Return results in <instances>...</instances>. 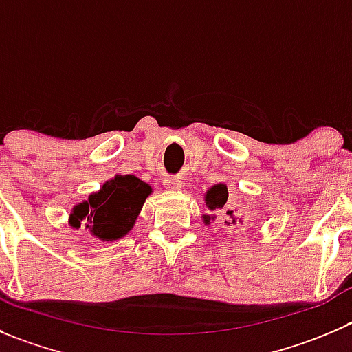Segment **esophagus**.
<instances>
[{
    "instance_id": "34e87169",
    "label": "esophagus",
    "mask_w": 352,
    "mask_h": 352,
    "mask_svg": "<svg viewBox=\"0 0 352 352\" xmlns=\"http://www.w3.org/2000/svg\"><path fill=\"white\" fill-rule=\"evenodd\" d=\"M164 185H166V188L170 190V192H176V190H182V182H179V179L167 178L166 182H164Z\"/></svg>"
}]
</instances>
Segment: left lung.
Returning <instances> with one entry per match:
<instances>
[{"mask_svg":"<svg viewBox=\"0 0 352 352\" xmlns=\"http://www.w3.org/2000/svg\"><path fill=\"white\" fill-rule=\"evenodd\" d=\"M226 200H228V188H226L224 183H216V185H212L209 190H207L206 195H204V204H206L209 214H202V221L206 226H209V224L216 219V216H214L212 212L223 209ZM226 216L232 217V223L230 224H235L236 221L240 223V219L233 214V210H226Z\"/></svg>","mask_w":352,"mask_h":352,"instance_id":"left-lung-1","label":"left lung"}]
</instances>
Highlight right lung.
<instances>
[{
  "label": "right lung",
  "mask_w": 352,
  "mask_h": 352,
  "mask_svg": "<svg viewBox=\"0 0 352 352\" xmlns=\"http://www.w3.org/2000/svg\"><path fill=\"white\" fill-rule=\"evenodd\" d=\"M152 186L133 174H116L107 179L88 200L76 204L69 214V226H85L102 242H116L135 228Z\"/></svg>",
  "instance_id": "add662e5"
}]
</instances>
